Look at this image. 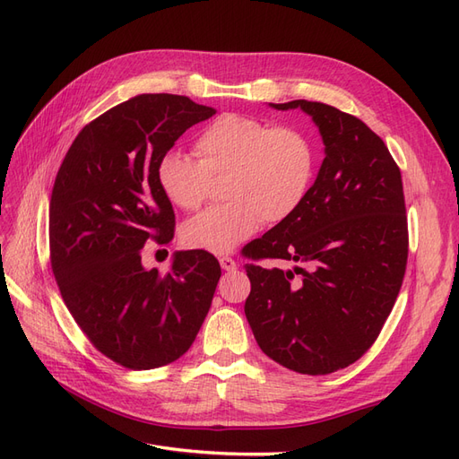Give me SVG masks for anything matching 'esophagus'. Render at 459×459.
<instances>
[{"instance_id":"obj_1","label":"esophagus","mask_w":459,"mask_h":459,"mask_svg":"<svg viewBox=\"0 0 459 459\" xmlns=\"http://www.w3.org/2000/svg\"><path fill=\"white\" fill-rule=\"evenodd\" d=\"M220 266H221V270H226V272H235V270H238V264H235V260L230 258V256H221L220 258Z\"/></svg>"}]
</instances>
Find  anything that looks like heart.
Returning <instances> with one entry per match:
<instances>
[{
  "instance_id": "obj_1",
  "label": "heart",
  "mask_w": 459,
  "mask_h": 459,
  "mask_svg": "<svg viewBox=\"0 0 459 459\" xmlns=\"http://www.w3.org/2000/svg\"><path fill=\"white\" fill-rule=\"evenodd\" d=\"M199 162L182 151H166L157 162V182L169 201L195 211L206 197L208 178L226 176V204L206 208L189 220L182 238L191 248L228 255L260 228L280 224L307 199L316 174V149L297 128L224 115L195 140Z\"/></svg>"
}]
</instances>
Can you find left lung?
<instances>
[{"label": "left lung", "mask_w": 459, "mask_h": 459, "mask_svg": "<svg viewBox=\"0 0 459 459\" xmlns=\"http://www.w3.org/2000/svg\"><path fill=\"white\" fill-rule=\"evenodd\" d=\"M324 162L293 216L245 247L248 258L290 260V270L247 264V322L262 352L299 373L354 364L377 339L404 280L408 221L402 176L381 137L342 110L307 100Z\"/></svg>", "instance_id": "left-lung-1"}]
</instances>
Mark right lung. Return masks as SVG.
Returning a JSON list of instances; mask_svg holds the SVG:
<instances>
[{"label":"right lung","instance_id":"add662e5","mask_svg":"<svg viewBox=\"0 0 459 459\" xmlns=\"http://www.w3.org/2000/svg\"><path fill=\"white\" fill-rule=\"evenodd\" d=\"M216 115L186 95L142 93L90 122L68 149L49 203L55 281L100 352L152 369L187 352L211 308L220 264L178 251L160 273L142 264L149 238L169 243L174 208L157 162L193 124Z\"/></svg>","mask_w":459,"mask_h":459}]
</instances>
